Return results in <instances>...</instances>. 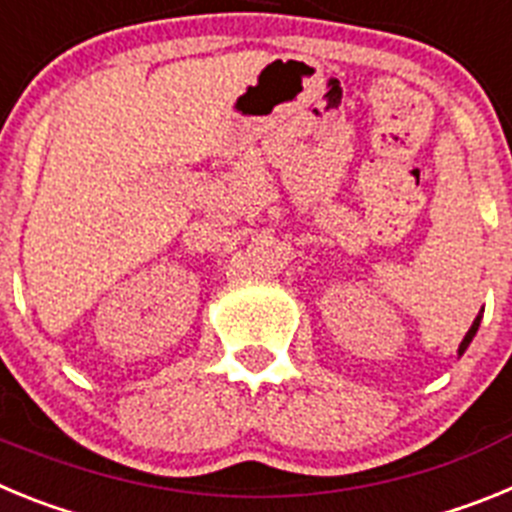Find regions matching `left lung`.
Returning <instances> with one entry per match:
<instances>
[{
    "mask_svg": "<svg viewBox=\"0 0 512 512\" xmlns=\"http://www.w3.org/2000/svg\"><path fill=\"white\" fill-rule=\"evenodd\" d=\"M479 320H482V315H477V318H474V323H472V328L467 330V336H464V341H461V346H459V356L464 354V351H467V346L469 343H472V338L477 336V328H479Z\"/></svg>",
    "mask_w": 512,
    "mask_h": 512,
    "instance_id": "left-lung-1",
    "label": "left lung"
}]
</instances>
